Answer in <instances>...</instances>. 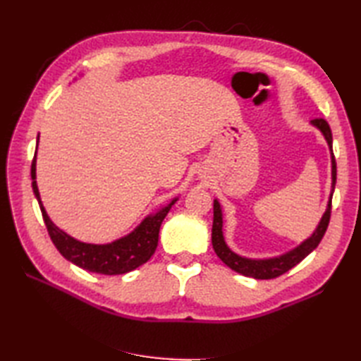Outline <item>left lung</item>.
<instances>
[{"label": "left lung", "mask_w": 361, "mask_h": 361, "mask_svg": "<svg viewBox=\"0 0 361 361\" xmlns=\"http://www.w3.org/2000/svg\"><path fill=\"white\" fill-rule=\"evenodd\" d=\"M310 124L313 127H317L319 132L323 133L324 140L327 141L329 149H331V157H332V190H331V197H329L326 212L323 214V217H321L315 231H313L312 235L307 237L304 242L299 243L296 248L283 252V255H281V256L270 257V259H250V257L237 255V252H234L226 245L224 231H221V228H224V214H221L220 203L216 198V200H214L212 248H214V251H216V255L221 259V262L226 264L229 268H231V270L240 273L243 276H248V278H255V279L278 278V276L287 273L295 265H298L304 257H307L310 252L318 247L321 239H323V235L329 226V220H331L332 195H334L335 181H336V164H335V157L332 152V132H331V127H329V124H327V121L319 118V119L310 121Z\"/></svg>", "instance_id": "1"}]
</instances>
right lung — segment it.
<instances>
[{
	"label": "right lung",
	"instance_id": "1",
	"mask_svg": "<svg viewBox=\"0 0 361 361\" xmlns=\"http://www.w3.org/2000/svg\"><path fill=\"white\" fill-rule=\"evenodd\" d=\"M37 147H38V137H37ZM37 152L32 159V166H30V176H32V189L38 204H40L42 216L44 220V225L48 228V233L52 243L56 245L60 255L66 260H70L74 265H78L83 270L101 273V274H124L135 270V268L141 267L147 262L155 252L158 247V234L159 226L163 224L167 212L171 211L172 204L178 200H173L161 208L155 214L145 217L140 225H137L132 233L121 237V239L114 240L111 243H85L78 239H74L70 234L62 231L59 226L52 224L48 214H46L44 206L42 203L40 192H38L37 186Z\"/></svg>",
	"mask_w": 361,
	"mask_h": 361
}]
</instances>
